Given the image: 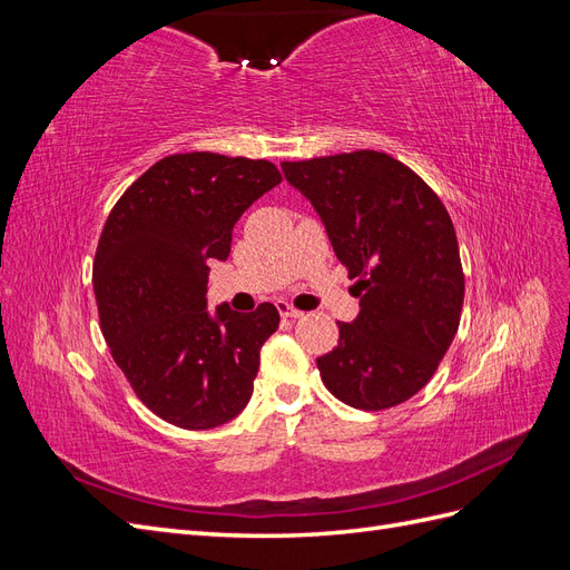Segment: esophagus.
Returning a JSON list of instances; mask_svg holds the SVG:
<instances>
[{"instance_id": "1", "label": "esophagus", "mask_w": 570, "mask_h": 570, "mask_svg": "<svg viewBox=\"0 0 570 570\" xmlns=\"http://www.w3.org/2000/svg\"><path fill=\"white\" fill-rule=\"evenodd\" d=\"M275 306H278V312H281L283 318H299V316H304V314L299 312V308H295V306H292V304L285 302V299H278V302H275Z\"/></svg>"}]
</instances>
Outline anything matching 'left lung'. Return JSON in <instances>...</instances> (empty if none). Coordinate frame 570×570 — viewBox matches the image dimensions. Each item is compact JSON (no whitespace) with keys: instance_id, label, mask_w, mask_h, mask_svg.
Here are the masks:
<instances>
[{"instance_id":"left-lung-1","label":"left lung","mask_w":570,"mask_h":570,"mask_svg":"<svg viewBox=\"0 0 570 570\" xmlns=\"http://www.w3.org/2000/svg\"><path fill=\"white\" fill-rule=\"evenodd\" d=\"M283 174L314 204L361 297L358 316L337 323V347L316 358L323 385L364 411L411 400L461 321L463 268L444 204L385 151L283 161Z\"/></svg>"}]
</instances>
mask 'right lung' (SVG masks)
<instances>
[{
	"label": "right lung",
	"instance_id": "add662e5",
	"mask_svg": "<svg viewBox=\"0 0 570 570\" xmlns=\"http://www.w3.org/2000/svg\"><path fill=\"white\" fill-rule=\"evenodd\" d=\"M266 159L170 154L111 209L92 266L101 333L140 402L170 425L209 430L252 396L258 352L281 314L206 308L209 262H226L237 218L278 185Z\"/></svg>",
	"mask_w": 570,
	"mask_h": 570
}]
</instances>
